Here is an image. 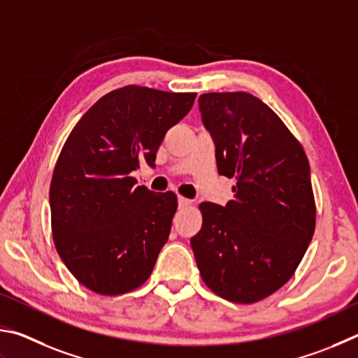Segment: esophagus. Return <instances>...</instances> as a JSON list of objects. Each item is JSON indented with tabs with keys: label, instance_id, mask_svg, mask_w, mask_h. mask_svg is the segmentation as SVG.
Here are the masks:
<instances>
[{
	"label": "esophagus",
	"instance_id": "34e87169",
	"mask_svg": "<svg viewBox=\"0 0 358 358\" xmlns=\"http://www.w3.org/2000/svg\"><path fill=\"white\" fill-rule=\"evenodd\" d=\"M190 204H192L190 199H187L184 196H179V208H189Z\"/></svg>",
	"mask_w": 358,
	"mask_h": 358
}]
</instances>
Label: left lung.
Instances as JSON below:
<instances>
[{
	"label": "left lung",
	"instance_id": "1",
	"mask_svg": "<svg viewBox=\"0 0 358 358\" xmlns=\"http://www.w3.org/2000/svg\"><path fill=\"white\" fill-rule=\"evenodd\" d=\"M215 141L218 174L234 178V199L201 203V231L190 245L212 292L256 303L296 272L316 228L306 154L272 108L248 92L199 97Z\"/></svg>",
	"mask_w": 358,
	"mask_h": 358
}]
</instances>
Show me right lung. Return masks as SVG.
<instances>
[{
	"label": "right lung",
	"mask_w": 358,
	"mask_h": 358,
	"mask_svg": "<svg viewBox=\"0 0 358 358\" xmlns=\"http://www.w3.org/2000/svg\"><path fill=\"white\" fill-rule=\"evenodd\" d=\"M196 92L129 85L100 97L67 136L50 184L55 248L81 285L121 296L146 281L178 209L173 192L135 185Z\"/></svg>",
	"instance_id": "obj_1"
}]
</instances>
